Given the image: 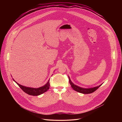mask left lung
I'll list each match as a JSON object with an SVG mask.
<instances>
[{
    "label": "left lung",
    "mask_w": 122,
    "mask_h": 122,
    "mask_svg": "<svg viewBox=\"0 0 122 122\" xmlns=\"http://www.w3.org/2000/svg\"><path fill=\"white\" fill-rule=\"evenodd\" d=\"M69 78V83L71 84V87L73 88V90H74L75 91L81 93H82V94H91L93 93L94 92H95L96 90H97L99 87L102 84H100L98 86H96V87H94L93 88H82L81 87H79L75 84H74L71 81L70 78L68 76Z\"/></svg>",
    "instance_id": "obj_1"
}]
</instances>
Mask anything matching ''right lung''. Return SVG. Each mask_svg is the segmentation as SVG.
Returning a JSON list of instances; mask_svg holds the SVG:
<instances>
[{"label": "right lung", "mask_w": 122, "mask_h": 122, "mask_svg": "<svg viewBox=\"0 0 122 122\" xmlns=\"http://www.w3.org/2000/svg\"><path fill=\"white\" fill-rule=\"evenodd\" d=\"M13 81L19 85V86L21 88V89L25 92V93L31 95V96H39L40 95L45 92H46L50 87V81L49 80L48 81L46 84H45L43 86L41 87L35 88H32V87H28L23 86L18 83H17L14 79H13Z\"/></svg>", "instance_id": "obj_1"}]
</instances>
